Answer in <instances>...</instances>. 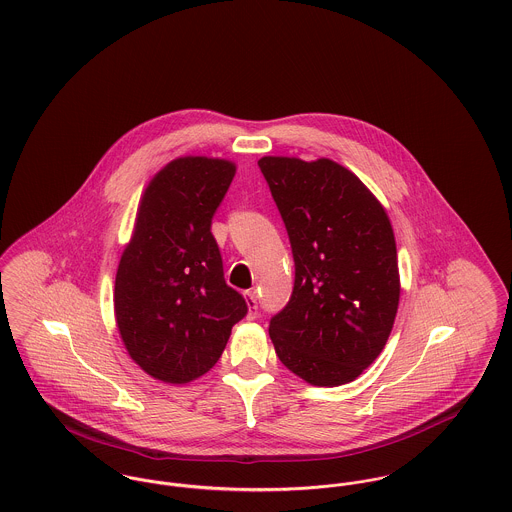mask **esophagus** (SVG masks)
<instances>
[{
	"label": "esophagus",
	"mask_w": 512,
	"mask_h": 512,
	"mask_svg": "<svg viewBox=\"0 0 512 512\" xmlns=\"http://www.w3.org/2000/svg\"><path fill=\"white\" fill-rule=\"evenodd\" d=\"M245 301H247V307H249V317L255 319L257 313H259V303H257L255 290H247V292H245Z\"/></svg>",
	"instance_id": "esophagus-1"
}]
</instances>
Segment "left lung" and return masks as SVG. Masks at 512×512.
<instances>
[{
  "label": "left lung",
  "instance_id": "8db88e82",
  "mask_svg": "<svg viewBox=\"0 0 512 512\" xmlns=\"http://www.w3.org/2000/svg\"><path fill=\"white\" fill-rule=\"evenodd\" d=\"M259 168L296 267L292 296L269 325L276 356L311 385L350 383L385 348L398 309L389 216L350 170L329 158L265 156Z\"/></svg>",
  "mask_w": 512,
  "mask_h": 512
}]
</instances>
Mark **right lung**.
I'll return each instance as SVG.
<instances>
[{
	"instance_id": "add662e5",
	"label": "right lung",
	"mask_w": 512,
	"mask_h": 512,
	"mask_svg": "<svg viewBox=\"0 0 512 512\" xmlns=\"http://www.w3.org/2000/svg\"><path fill=\"white\" fill-rule=\"evenodd\" d=\"M236 166L185 156L149 183L116 274L114 309L129 356L154 379L189 383L222 356L247 301L224 280L211 232Z\"/></svg>"
}]
</instances>
